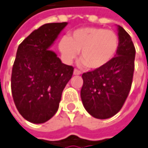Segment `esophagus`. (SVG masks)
<instances>
[{
  "label": "esophagus",
  "instance_id": "1",
  "mask_svg": "<svg viewBox=\"0 0 148 148\" xmlns=\"http://www.w3.org/2000/svg\"><path fill=\"white\" fill-rule=\"evenodd\" d=\"M74 75H79V74H81V72L79 70H78V69H74Z\"/></svg>",
  "mask_w": 148,
  "mask_h": 148
}]
</instances>
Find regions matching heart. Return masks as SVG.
Returning <instances> with one entry per match:
<instances>
[{"instance_id":"b5f03b06","label":"heart","mask_w":148,"mask_h":148,"mask_svg":"<svg viewBox=\"0 0 148 148\" xmlns=\"http://www.w3.org/2000/svg\"><path fill=\"white\" fill-rule=\"evenodd\" d=\"M118 48L117 34L101 27L77 29L59 43V49L68 63L74 61L80 51L82 64L91 69L107 66L116 56Z\"/></svg>"}]
</instances>
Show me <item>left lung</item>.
I'll return each instance as SVG.
<instances>
[{
  "instance_id": "8db88e82",
  "label": "left lung",
  "mask_w": 148,
  "mask_h": 148,
  "mask_svg": "<svg viewBox=\"0 0 148 148\" xmlns=\"http://www.w3.org/2000/svg\"><path fill=\"white\" fill-rule=\"evenodd\" d=\"M119 48L105 67L82 74L80 97L86 111L95 118L106 119L123 107L131 89L135 49L129 33L117 25Z\"/></svg>"
}]
</instances>
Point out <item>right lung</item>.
<instances>
[{
	"mask_svg": "<svg viewBox=\"0 0 148 148\" xmlns=\"http://www.w3.org/2000/svg\"><path fill=\"white\" fill-rule=\"evenodd\" d=\"M68 25L49 23L33 31L18 45L12 70L11 89L19 114L32 123H44L57 111L62 93L74 68L49 50Z\"/></svg>",
	"mask_w": 148,
	"mask_h": 148,
	"instance_id": "obj_1",
	"label": "right lung"
}]
</instances>
